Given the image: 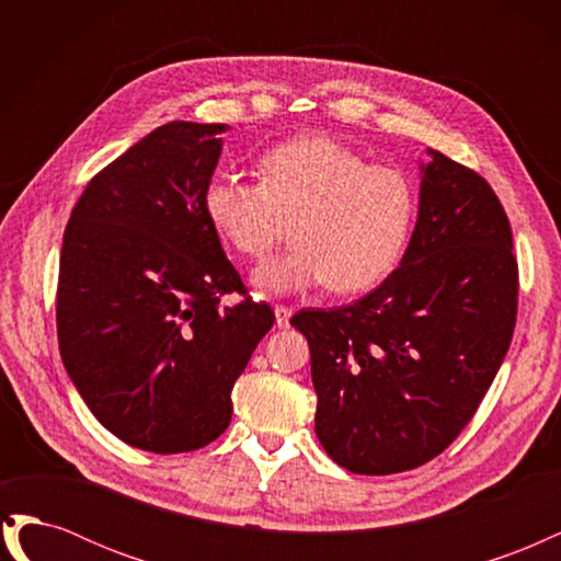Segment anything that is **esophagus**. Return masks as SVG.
<instances>
[{"label":"esophagus","mask_w":561,"mask_h":561,"mask_svg":"<svg viewBox=\"0 0 561 561\" xmlns=\"http://www.w3.org/2000/svg\"><path fill=\"white\" fill-rule=\"evenodd\" d=\"M274 313H276V325H278V328H287V325H290L293 309H287V307H283V304H280V307L274 309Z\"/></svg>","instance_id":"1"}]
</instances>
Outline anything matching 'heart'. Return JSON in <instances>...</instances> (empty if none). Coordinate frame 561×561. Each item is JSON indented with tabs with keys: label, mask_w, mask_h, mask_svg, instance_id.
<instances>
[{
	"label": "heart",
	"mask_w": 561,
	"mask_h": 561,
	"mask_svg": "<svg viewBox=\"0 0 561 561\" xmlns=\"http://www.w3.org/2000/svg\"><path fill=\"white\" fill-rule=\"evenodd\" d=\"M203 210L219 239L254 262L290 227L295 245L254 271L262 290L283 295L328 283L332 293L353 295L398 266L416 217V190L400 168L369 165L328 135H304L266 151L260 182L213 175Z\"/></svg>",
	"instance_id": "b5f03b06"
}]
</instances>
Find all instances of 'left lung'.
<instances>
[{
  "instance_id": "left-lung-1",
  "label": "left lung",
  "mask_w": 561,
  "mask_h": 561,
  "mask_svg": "<svg viewBox=\"0 0 561 561\" xmlns=\"http://www.w3.org/2000/svg\"><path fill=\"white\" fill-rule=\"evenodd\" d=\"M400 266L348 307L299 311L316 435L358 474L412 470L458 437L494 381L517 320V260L499 196L428 149Z\"/></svg>"
}]
</instances>
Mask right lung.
<instances>
[{
  "label": "right lung",
  "mask_w": 561,
  "mask_h": 561,
  "mask_svg": "<svg viewBox=\"0 0 561 561\" xmlns=\"http://www.w3.org/2000/svg\"><path fill=\"white\" fill-rule=\"evenodd\" d=\"M225 124L171 122L103 168L65 227L56 295L67 375L126 445L194 451L231 421V388L274 325L203 210ZM244 299L229 310L225 294Z\"/></svg>",
  "instance_id": "add662e5"
}]
</instances>
